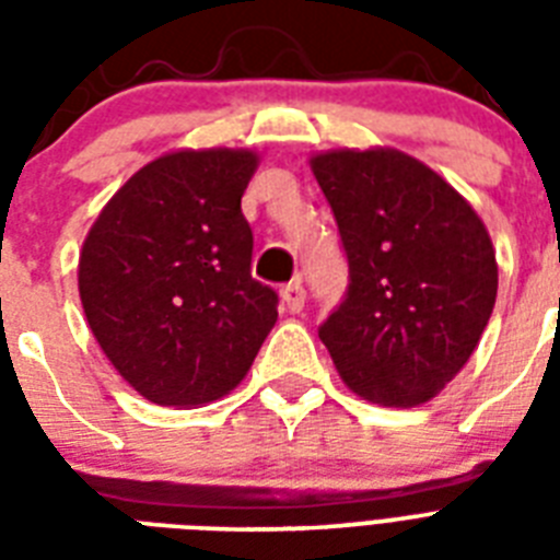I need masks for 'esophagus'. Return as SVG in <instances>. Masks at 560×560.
<instances>
[{
	"mask_svg": "<svg viewBox=\"0 0 560 560\" xmlns=\"http://www.w3.org/2000/svg\"><path fill=\"white\" fill-rule=\"evenodd\" d=\"M281 302L288 305L290 314H299L302 307H305V288H302V281H290L281 288Z\"/></svg>",
	"mask_w": 560,
	"mask_h": 560,
	"instance_id": "34e87169",
	"label": "esophagus"
}]
</instances>
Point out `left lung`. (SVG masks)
Listing matches in <instances>:
<instances>
[{"label":"left lung","mask_w":560,"mask_h":560,"mask_svg":"<svg viewBox=\"0 0 560 560\" xmlns=\"http://www.w3.org/2000/svg\"><path fill=\"white\" fill-rule=\"evenodd\" d=\"M349 258V293L319 340L349 389L383 407L435 398L497 302L486 223L451 183L395 148L311 156Z\"/></svg>","instance_id":"1"}]
</instances>
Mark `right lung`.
<instances>
[{
	"label": "right lung",
	"mask_w": 560,
	"mask_h": 560,
	"mask_svg": "<svg viewBox=\"0 0 560 560\" xmlns=\"http://www.w3.org/2000/svg\"><path fill=\"white\" fill-rule=\"evenodd\" d=\"M258 153L174 151L139 168L83 241L78 290L116 372L160 407H202L244 381L279 319L253 279L241 211Z\"/></svg>",
	"instance_id": "right-lung-1"
}]
</instances>
